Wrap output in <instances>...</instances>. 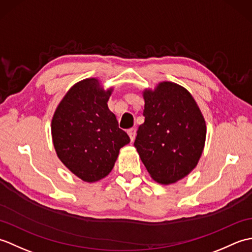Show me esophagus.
I'll use <instances>...</instances> for the list:
<instances>
[{
    "mask_svg": "<svg viewBox=\"0 0 252 252\" xmlns=\"http://www.w3.org/2000/svg\"><path fill=\"white\" fill-rule=\"evenodd\" d=\"M126 132H127V135L130 136V141H131V143H132L133 141H134V138H135V135H136V130H135V129H133V127H132V129H129V130H127Z\"/></svg>",
    "mask_w": 252,
    "mask_h": 252,
    "instance_id": "34e87169",
    "label": "esophagus"
}]
</instances>
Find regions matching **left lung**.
Listing matches in <instances>:
<instances>
[{"label":"left lung","instance_id":"8db88e82","mask_svg":"<svg viewBox=\"0 0 252 252\" xmlns=\"http://www.w3.org/2000/svg\"><path fill=\"white\" fill-rule=\"evenodd\" d=\"M134 146L152 178L175 183L194 169L203 151L206 122L190 93L173 82L145 90Z\"/></svg>","mask_w":252,"mask_h":252}]
</instances>
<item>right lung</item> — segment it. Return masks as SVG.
<instances>
[{
    "label": "right lung",
    "mask_w": 252,
    "mask_h": 252,
    "mask_svg": "<svg viewBox=\"0 0 252 252\" xmlns=\"http://www.w3.org/2000/svg\"><path fill=\"white\" fill-rule=\"evenodd\" d=\"M105 91L95 78L74 84L58 105L52 120V137L61 161L84 182L108 175L120 148L130 137L118 126Z\"/></svg>",
    "instance_id": "add662e5"
}]
</instances>
